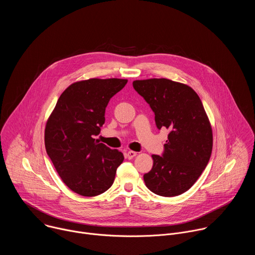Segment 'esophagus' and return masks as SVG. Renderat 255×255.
<instances>
[{"mask_svg":"<svg viewBox=\"0 0 255 255\" xmlns=\"http://www.w3.org/2000/svg\"><path fill=\"white\" fill-rule=\"evenodd\" d=\"M136 154H137V152L132 151V150H129V151H127V153H126V156H127V158L131 159V158H133L134 156H136Z\"/></svg>","mask_w":255,"mask_h":255,"instance_id":"esophagus-1","label":"esophagus"}]
</instances>
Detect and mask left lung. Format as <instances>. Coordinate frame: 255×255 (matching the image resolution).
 Listing matches in <instances>:
<instances>
[{
	"mask_svg": "<svg viewBox=\"0 0 255 255\" xmlns=\"http://www.w3.org/2000/svg\"><path fill=\"white\" fill-rule=\"evenodd\" d=\"M133 88L149 104L156 127L169 130L162 155H152L153 166L143 175L145 185L158 196L181 195L196 183L212 153V128L202 101L191 87L167 79L134 81Z\"/></svg>",
	"mask_w": 255,
	"mask_h": 255,
	"instance_id": "obj_1",
	"label": "left lung"
}]
</instances>
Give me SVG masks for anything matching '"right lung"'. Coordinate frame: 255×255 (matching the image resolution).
<instances>
[{
  "label": "right lung",
  "instance_id": "1",
  "mask_svg": "<svg viewBox=\"0 0 255 255\" xmlns=\"http://www.w3.org/2000/svg\"><path fill=\"white\" fill-rule=\"evenodd\" d=\"M127 80L90 79L70 85L47 120L45 148L63 183L84 197L110 189L124 155L100 143L105 111Z\"/></svg>",
  "mask_w": 255,
  "mask_h": 255
}]
</instances>
